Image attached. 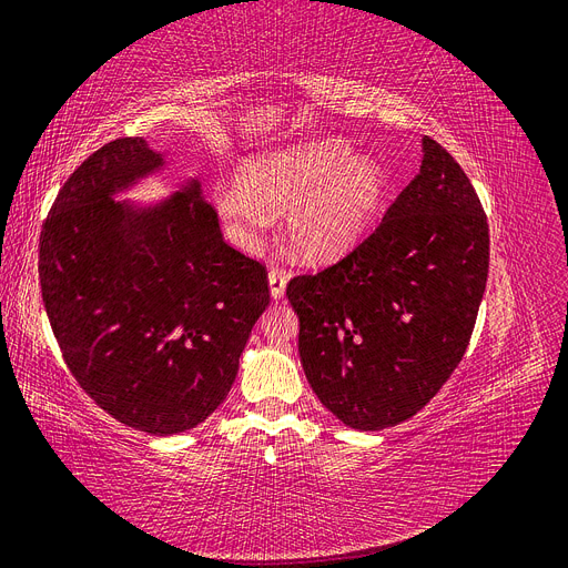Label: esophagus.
<instances>
[{"label":"esophagus","mask_w":568,"mask_h":568,"mask_svg":"<svg viewBox=\"0 0 568 568\" xmlns=\"http://www.w3.org/2000/svg\"><path fill=\"white\" fill-rule=\"evenodd\" d=\"M285 285H287V273L283 268H271L268 271V295L271 300L281 302L285 295Z\"/></svg>","instance_id":"34e87169"}]
</instances>
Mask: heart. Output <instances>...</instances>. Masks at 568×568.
<instances>
[{
    "label": "heart",
    "mask_w": 568,
    "mask_h": 568,
    "mask_svg": "<svg viewBox=\"0 0 568 568\" xmlns=\"http://www.w3.org/2000/svg\"><path fill=\"white\" fill-rule=\"evenodd\" d=\"M236 186L215 194L231 239L250 245L268 213H283L290 250L323 264L365 239L386 203L388 171L348 140L318 138L245 159Z\"/></svg>",
    "instance_id": "heart-1"
}]
</instances>
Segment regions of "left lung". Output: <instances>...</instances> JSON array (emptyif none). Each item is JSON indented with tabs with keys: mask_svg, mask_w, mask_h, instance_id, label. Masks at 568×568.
I'll use <instances>...</instances> for the list:
<instances>
[{
	"mask_svg": "<svg viewBox=\"0 0 568 568\" xmlns=\"http://www.w3.org/2000/svg\"><path fill=\"white\" fill-rule=\"evenodd\" d=\"M422 171L379 229L287 300L318 400L355 430L407 422L468 348L489 273V226L475 189L428 135Z\"/></svg>",
	"mask_w": 568,
	"mask_h": 568,
	"instance_id": "8db88e82",
	"label": "left lung"
}]
</instances>
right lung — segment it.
I'll return each mask as SVG.
<instances>
[{"instance_id": "right-lung-1", "label": "right lung", "mask_w": 568, "mask_h": 568, "mask_svg": "<svg viewBox=\"0 0 568 568\" xmlns=\"http://www.w3.org/2000/svg\"><path fill=\"white\" fill-rule=\"evenodd\" d=\"M173 168L144 138L100 146L39 239L41 300L74 379L116 422L163 437L224 403L268 306L264 266L224 243L196 175L129 199Z\"/></svg>"}]
</instances>
